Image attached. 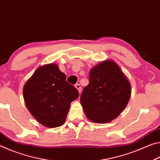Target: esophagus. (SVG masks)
<instances>
[{
	"instance_id": "obj_1",
	"label": "esophagus",
	"mask_w": 160,
	"mask_h": 160,
	"mask_svg": "<svg viewBox=\"0 0 160 160\" xmlns=\"http://www.w3.org/2000/svg\"><path fill=\"white\" fill-rule=\"evenodd\" d=\"M75 88L77 89V90H78V92H79L80 94V92H81V86L79 85V84H76V85H75Z\"/></svg>"
}]
</instances>
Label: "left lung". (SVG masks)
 Returning a JSON list of instances; mask_svg holds the SVG:
<instances>
[{"mask_svg":"<svg viewBox=\"0 0 160 160\" xmlns=\"http://www.w3.org/2000/svg\"><path fill=\"white\" fill-rule=\"evenodd\" d=\"M88 85L80 96V103L89 120L107 123L117 118L128 104L131 86L117 64L106 60L90 70Z\"/></svg>","mask_w":160,"mask_h":160,"instance_id":"8db88e82","label":"left lung"}]
</instances>
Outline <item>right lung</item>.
<instances>
[{
    "instance_id": "1",
    "label": "right lung",
    "mask_w": 160,
    "mask_h": 160,
    "mask_svg": "<svg viewBox=\"0 0 160 160\" xmlns=\"http://www.w3.org/2000/svg\"><path fill=\"white\" fill-rule=\"evenodd\" d=\"M79 92L66 81L58 65L46 64L36 70L23 88L27 108L38 122L52 128L63 125L70 103Z\"/></svg>"
}]
</instances>
